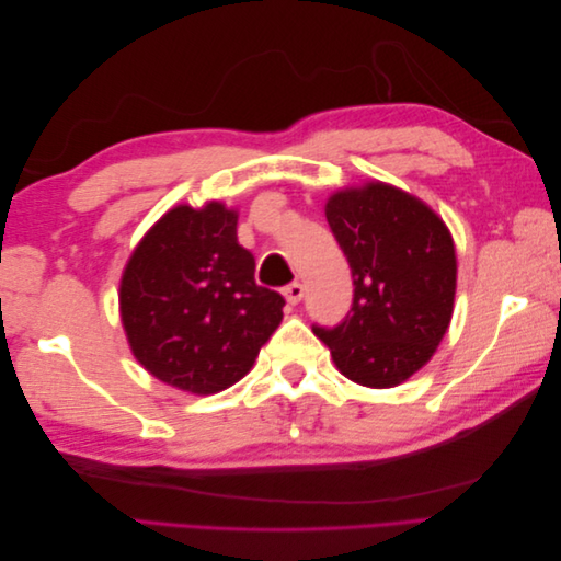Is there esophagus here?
Masks as SVG:
<instances>
[{
  "mask_svg": "<svg viewBox=\"0 0 561 561\" xmlns=\"http://www.w3.org/2000/svg\"><path fill=\"white\" fill-rule=\"evenodd\" d=\"M283 295H285L287 304H297V301H301V297H304V285L297 283V280L290 283V285H285Z\"/></svg>",
  "mask_w": 561,
  "mask_h": 561,
  "instance_id": "34e87169",
  "label": "esophagus"
}]
</instances>
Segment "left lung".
Instances as JSON below:
<instances>
[{
  "mask_svg": "<svg viewBox=\"0 0 561 561\" xmlns=\"http://www.w3.org/2000/svg\"><path fill=\"white\" fill-rule=\"evenodd\" d=\"M328 225L353 276V304L334 328L313 325L342 375L393 388L431 360L456 293L451 233L426 203L383 182L330 196Z\"/></svg>",
  "mask_w": 561,
  "mask_h": 561,
  "instance_id": "left-lung-1",
  "label": "left lung"
}]
</instances>
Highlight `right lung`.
I'll return each instance as SVG.
<instances>
[{"instance_id":"1","label":"right lung","mask_w":561,"mask_h":561,"mask_svg":"<svg viewBox=\"0 0 561 561\" xmlns=\"http://www.w3.org/2000/svg\"><path fill=\"white\" fill-rule=\"evenodd\" d=\"M236 222L217 201L168 210L130 254L118 287L135 358L196 396L243 379L283 320L285 299L254 283Z\"/></svg>"}]
</instances>
